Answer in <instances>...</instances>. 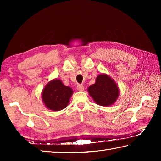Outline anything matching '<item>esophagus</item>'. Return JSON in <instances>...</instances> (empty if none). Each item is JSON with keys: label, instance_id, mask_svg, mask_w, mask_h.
<instances>
[{"label": "esophagus", "instance_id": "34e87169", "mask_svg": "<svg viewBox=\"0 0 161 161\" xmlns=\"http://www.w3.org/2000/svg\"><path fill=\"white\" fill-rule=\"evenodd\" d=\"M77 89L78 91H83L84 89V87L83 85L79 84V85H77Z\"/></svg>", "mask_w": 161, "mask_h": 161}]
</instances>
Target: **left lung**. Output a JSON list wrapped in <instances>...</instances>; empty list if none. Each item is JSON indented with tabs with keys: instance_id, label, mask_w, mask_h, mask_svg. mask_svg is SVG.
Here are the masks:
<instances>
[{
	"instance_id": "left-lung-1",
	"label": "left lung",
	"mask_w": 161,
	"mask_h": 161,
	"mask_svg": "<svg viewBox=\"0 0 161 161\" xmlns=\"http://www.w3.org/2000/svg\"><path fill=\"white\" fill-rule=\"evenodd\" d=\"M88 91L95 103L102 107L114 104L119 94L117 84L106 74L98 75L95 83L88 87Z\"/></svg>"
}]
</instances>
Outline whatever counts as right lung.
Masks as SVG:
<instances>
[{"mask_svg": "<svg viewBox=\"0 0 161 161\" xmlns=\"http://www.w3.org/2000/svg\"><path fill=\"white\" fill-rule=\"evenodd\" d=\"M73 93L70 87L65 86L60 80L54 79L44 87L42 98L47 108L59 111L67 107Z\"/></svg>", "mask_w": 161, "mask_h": 161, "instance_id": "1", "label": "right lung"}]
</instances>
